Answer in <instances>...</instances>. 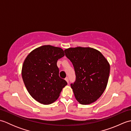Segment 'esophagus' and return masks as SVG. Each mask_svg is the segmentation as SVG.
I'll return each instance as SVG.
<instances>
[{
  "mask_svg": "<svg viewBox=\"0 0 131 131\" xmlns=\"http://www.w3.org/2000/svg\"><path fill=\"white\" fill-rule=\"evenodd\" d=\"M65 80H66V82H67V83L69 84V79H68V78H65Z\"/></svg>",
  "mask_w": 131,
  "mask_h": 131,
  "instance_id": "obj_1",
  "label": "esophagus"
}]
</instances>
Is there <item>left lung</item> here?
Here are the masks:
<instances>
[{
	"label": "left lung",
	"instance_id": "obj_1",
	"mask_svg": "<svg viewBox=\"0 0 131 131\" xmlns=\"http://www.w3.org/2000/svg\"><path fill=\"white\" fill-rule=\"evenodd\" d=\"M74 66L76 80L71 84L76 100L88 105L97 101L104 93L108 83L110 64L98 50L77 47L64 50Z\"/></svg>",
	"mask_w": 131,
	"mask_h": 131
}]
</instances>
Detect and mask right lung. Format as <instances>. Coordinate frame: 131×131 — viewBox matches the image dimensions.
<instances>
[{"label": "right lung", "mask_w": 131, "mask_h": 131, "mask_svg": "<svg viewBox=\"0 0 131 131\" xmlns=\"http://www.w3.org/2000/svg\"><path fill=\"white\" fill-rule=\"evenodd\" d=\"M65 56L60 47L42 46L27 56L22 68L25 85L33 99L49 105L58 99L67 82L59 77L57 60Z\"/></svg>", "instance_id": "1"}]
</instances>
